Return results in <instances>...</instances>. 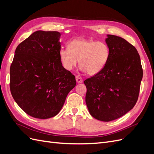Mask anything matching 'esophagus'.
<instances>
[{"label": "esophagus", "mask_w": 154, "mask_h": 154, "mask_svg": "<svg viewBox=\"0 0 154 154\" xmlns=\"http://www.w3.org/2000/svg\"><path fill=\"white\" fill-rule=\"evenodd\" d=\"M76 82L78 83H82V82H83L82 78L81 77H80V76H77L76 77Z\"/></svg>", "instance_id": "obj_1"}]
</instances>
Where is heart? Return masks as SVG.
<instances>
[{
  "label": "heart",
  "mask_w": 154,
  "mask_h": 154,
  "mask_svg": "<svg viewBox=\"0 0 154 154\" xmlns=\"http://www.w3.org/2000/svg\"><path fill=\"white\" fill-rule=\"evenodd\" d=\"M67 48H62L59 53L62 66L67 71L75 67L80 60L82 71L95 75L104 68L109 58V48L103 42L78 38L70 42Z\"/></svg>",
  "instance_id": "heart-1"
}]
</instances>
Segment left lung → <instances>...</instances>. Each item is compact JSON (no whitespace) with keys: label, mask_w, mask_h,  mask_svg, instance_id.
<instances>
[{"label":"left lung","mask_w":154,"mask_h":154,"mask_svg":"<svg viewBox=\"0 0 154 154\" xmlns=\"http://www.w3.org/2000/svg\"><path fill=\"white\" fill-rule=\"evenodd\" d=\"M110 56L104 68L84 81L85 102L96 119L110 122L133 109L138 99L143 69L136 48L116 35L105 39Z\"/></svg>","instance_id":"1"}]
</instances>
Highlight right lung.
Masks as SVG:
<instances>
[{
  "label": "right lung",
  "instance_id": "add662e5",
  "mask_svg": "<svg viewBox=\"0 0 154 154\" xmlns=\"http://www.w3.org/2000/svg\"><path fill=\"white\" fill-rule=\"evenodd\" d=\"M61 34L37 31L17 46L10 67V91L26 114L38 119L57 116L75 76L62 66L60 58Z\"/></svg>",
  "mask_w": 154,
  "mask_h": 154
}]
</instances>
